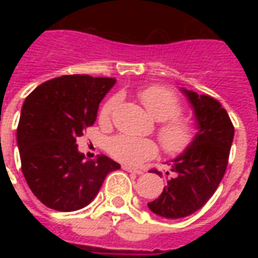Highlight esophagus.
Wrapping results in <instances>:
<instances>
[{
	"label": "esophagus",
	"instance_id": "esophagus-1",
	"mask_svg": "<svg viewBox=\"0 0 258 258\" xmlns=\"http://www.w3.org/2000/svg\"><path fill=\"white\" fill-rule=\"evenodd\" d=\"M123 170H125V171H128V173L137 174V175H141V174H144V171H142V170H140V168L130 167V166H123Z\"/></svg>",
	"mask_w": 258,
	"mask_h": 258
}]
</instances>
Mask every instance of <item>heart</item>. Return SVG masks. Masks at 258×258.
<instances>
[{
	"mask_svg": "<svg viewBox=\"0 0 258 258\" xmlns=\"http://www.w3.org/2000/svg\"><path fill=\"white\" fill-rule=\"evenodd\" d=\"M140 99L157 121H163L159 128V138L163 148L170 155H179L192 144L194 128L188 121L177 117L181 113V103L173 91L164 87H149L140 92ZM117 105V98H110L102 105L98 120L109 124ZM107 152L113 159L130 166H138L157 155L156 142L148 138H135L130 135H116L107 142Z\"/></svg>",
	"mask_w": 258,
	"mask_h": 258,
	"instance_id": "heart-1",
	"label": "heart"
}]
</instances>
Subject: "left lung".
Instances as JSON below:
<instances>
[{
	"mask_svg": "<svg viewBox=\"0 0 258 258\" xmlns=\"http://www.w3.org/2000/svg\"><path fill=\"white\" fill-rule=\"evenodd\" d=\"M189 102L196 123L194 141L181 155L168 163L173 177L162 195L148 207L163 218H184L202 209L216 192L225 174L233 141V125L221 103L209 95L179 88ZM152 173L166 177L157 170Z\"/></svg>",
	"mask_w": 258,
	"mask_h": 258,
	"instance_id": "1",
	"label": "left lung"
}]
</instances>
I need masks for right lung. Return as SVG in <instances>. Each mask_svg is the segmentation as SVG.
<instances>
[{
  "label": "right lung",
  "mask_w": 258,
  "mask_h": 258,
  "mask_svg": "<svg viewBox=\"0 0 258 258\" xmlns=\"http://www.w3.org/2000/svg\"><path fill=\"white\" fill-rule=\"evenodd\" d=\"M116 79L88 74L48 80L23 102L16 141L22 171L37 199L49 209L76 211L95 199L109 173L120 168L101 155L85 160L76 140L95 123L99 103Z\"/></svg>",
  "instance_id": "right-lung-1"
}]
</instances>
